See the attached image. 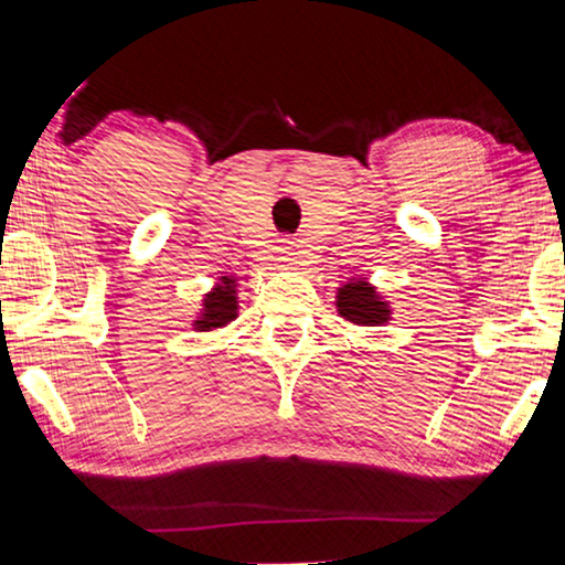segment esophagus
Masks as SVG:
<instances>
[{"label": "esophagus", "instance_id": "esophagus-1", "mask_svg": "<svg viewBox=\"0 0 565 565\" xmlns=\"http://www.w3.org/2000/svg\"><path fill=\"white\" fill-rule=\"evenodd\" d=\"M278 260H281L284 266H287V268H291V266H295V263H297V253L291 250V247H284V250H281V258H278Z\"/></svg>", "mask_w": 565, "mask_h": 565}]
</instances>
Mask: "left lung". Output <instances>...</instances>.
<instances>
[{"label":"left lung","mask_w":565,"mask_h":565,"mask_svg":"<svg viewBox=\"0 0 565 565\" xmlns=\"http://www.w3.org/2000/svg\"><path fill=\"white\" fill-rule=\"evenodd\" d=\"M335 310L343 320L353 322V326H385L393 320V310L390 302L380 295L377 287H372L366 278H349L335 291Z\"/></svg>","instance_id":"1"}]
</instances>
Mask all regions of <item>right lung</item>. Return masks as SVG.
Listing matches in <instances>:
<instances>
[{"instance_id":"right-lung-1","label":"right lung","mask_w":565,"mask_h":565,"mask_svg":"<svg viewBox=\"0 0 565 565\" xmlns=\"http://www.w3.org/2000/svg\"><path fill=\"white\" fill-rule=\"evenodd\" d=\"M237 278L235 276H220L216 278L214 289L201 299V312L195 315L193 330L199 333H209V330H220L230 326L237 318Z\"/></svg>"}]
</instances>
